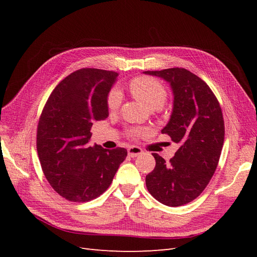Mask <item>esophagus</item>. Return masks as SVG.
Masks as SVG:
<instances>
[{
	"mask_svg": "<svg viewBox=\"0 0 257 257\" xmlns=\"http://www.w3.org/2000/svg\"><path fill=\"white\" fill-rule=\"evenodd\" d=\"M127 152H128L130 157H132V158H136V157H139L141 154H143V150L141 149V148L136 147V146L128 147Z\"/></svg>",
	"mask_w": 257,
	"mask_h": 257,
	"instance_id": "1",
	"label": "esophagus"
}]
</instances>
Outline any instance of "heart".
<instances>
[{"mask_svg":"<svg viewBox=\"0 0 257 257\" xmlns=\"http://www.w3.org/2000/svg\"><path fill=\"white\" fill-rule=\"evenodd\" d=\"M130 90L133 96L149 109H161L165 104L167 94L163 85L152 78L139 77L130 83ZM122 93L118 88H113L108 95L107 104L110 109H116L121 104ZM138 130H134L132 133H138Z\"/></svg>","mask_w":257,"mask_h":257,"instance_id":"heart-1","label":"heart"}]
</instances>
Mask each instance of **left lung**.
I'll list each match as a JSON object with an SVG mask.
<instances>
[{"label":"left lung","mask_w":257,"mask_h":257,"mask_svg":"<svg viewBox=\"0 0 257 257\" xmlns=\"http://www.w3.org/2000/svg\"><path fill=\"white\" fill-rule=\"evenodd\" d=\"M144 74L169 83L173 111L162 133L180 146L169 162L152 154L155 167L146 177L147 189L163 205L182 206L200 195L216 169L224 143L221 107L208 84L188 69Z\"/></svg>","instance_id":"obj_1"}]
</instances>
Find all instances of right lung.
<instances>
[{
	"label": "right lung",
	"instance_id": "right-lung-1",
	"mask_svg": "<svg viewBox=\"0 0 257 257\" xmlns=\"http://www.w3.org/2000/svg\"><path fill=\"white\" fill-rule=\"evenodd\" d=\"M118 73L81 68L50 94L37 127V153L53 190L71 201H89L112 182L127 151L89 146L93 122L105 120L108 94Z\"/></svg>",
	"mask_w": 257,
	"mask_h": 257
}]
</instances>
